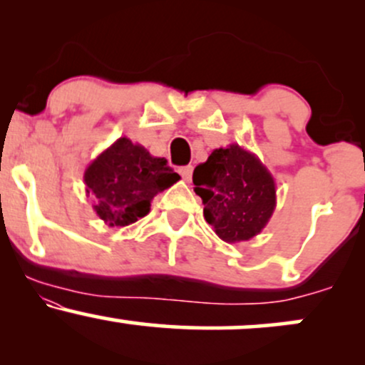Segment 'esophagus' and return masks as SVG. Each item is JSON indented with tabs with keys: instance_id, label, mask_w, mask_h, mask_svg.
I'll return each instance as SVG.
<instances>
[{
	"instance_id": "34e87169",
	"label": "esophagus",
	"mask_w": 365,
	"mask_h": 365,
	"mask_svg": "<svg viewBox=\"0 0 365 365\" xmlns=\"http://www.w3.org/2000/svg\"><path fill=\"white\" fill-rule=\"evenodd\" d=\"M178 171H180V175H182L183 180H187V182H190L192 171H194V168H192L190 165H188V166H182V168H180Z\"/></svg>"
}]
</instances>
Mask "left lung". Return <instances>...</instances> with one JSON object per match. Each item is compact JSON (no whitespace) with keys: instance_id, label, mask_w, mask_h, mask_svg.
Listing matches in <instances>:
<instances>
[{"instance_id":"1","label":"left lung","mask_w":365,"mask_h":365,"mask_svg":"<svg viewBox=\"0 0 365 365\" xmlns=\"http://www.w3.org/2000/svg\"><path fill=\"white\" fill-rule=\"evenodd\" d=\"M194 190L204 217L228 244L247 242L262 232L276 207V183L254 153L230 144L215 149L194 170Z\"/></svg>"}]
</instances>
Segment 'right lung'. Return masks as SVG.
<instances>
[{
	"instance_id": "right-lung-1",
	"label": "right lung",
	"mask_w": 365,
	"mask_h": 365,
	"mask_svg": "<svg viewBox=\"0 0 365 365\" xmlns=\"http://www.w3.org/2000/svg\"><path fill=\"white\" fill-rule=\"evenodd\" d=\"M180 175L144 145L120 137L83 171L92 209L108 226H128L150 211L154 195L170 188Z\"/></svg>"
}]
</instances>
